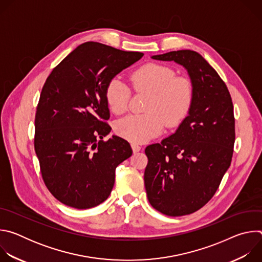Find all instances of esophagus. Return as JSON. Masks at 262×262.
Returning <instances> with one entry per match:
<instances>
[{
    "instance_id": "34e87169",
    "label": "esophagus",
    "mask_w": 262,
    "mask_h": 262,
    "mask_svg": "<svg viewBox=\"0 0 262 262\" xmlns=\"http://www.w3.org/2000/svg\"><path fill=\"white\" fill-rule=\"evenodd\" d=\"M132 149H133L134 152H138V151L141 150V146L137 143H132Z\"/></svg>"
}]
</instances>
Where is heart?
I'll list each match as a JSON object with an SVG mask.
<instances>
[{"label": "heart", "instance_id": "obj_1", "mask_svg": "<svg viewBox=\"0 0 262 262\" xmlns=\"http://www.w3.org/2000/svg\"><path fill=\"white\" fill-rule=\"evenodd\" d=\"M175 71L161 64H146L130 77L132 86L137 92L149 93L142 115H129L116 124V132L132 142L151 139L168 126L177 125L188 113L193 98V85L190 79L175 77ZM110 110L120 115L127 108L129 89L119 78H114L105 90Z\"/></svg>", "mask_w": 262, "mask_h": 262}]
</instances>
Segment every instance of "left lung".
<instances>
[{"mask_svg": "<svg viewBox=\"0 0 262 262\" xmlns=\"http://www.w3.org/2000/svg\"><path fill=\"white\" fill-rule=\"evenodd\" d=\"M151 58L183 66L193 98L176 132L145 149L147 198L166 215L190 214L212 198L230 167L235 141L232 99L217 72L197 52L174 51Z\"/></svg>", "mask_w": 262, "mask_h": 262, "instance_id": "8db88e82", "label": "left lung"}]
</instances>
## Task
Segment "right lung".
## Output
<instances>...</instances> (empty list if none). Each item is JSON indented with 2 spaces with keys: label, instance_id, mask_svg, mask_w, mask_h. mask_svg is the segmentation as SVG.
Here are the masks:
<instances>
[{
  "label": "right lung",
  "instance_id": "obj_1",
  "mask_svg": "<svg viewBox=\"0 0 262 262\" xmlns=\"http://www.w3.org/2000/svg\"><path fill=\"white\" fill-rule=\"evenodd\" d=\"M144 56L99 42L73 50L51 72L37 105L34 147L52 195L78 209L99 205L110 196L116 167L133 151L113 136L105 90L119 72Z\"/></svg>",
  "mask_w": 262,
  "mask_h": 262
}]
</instances>
